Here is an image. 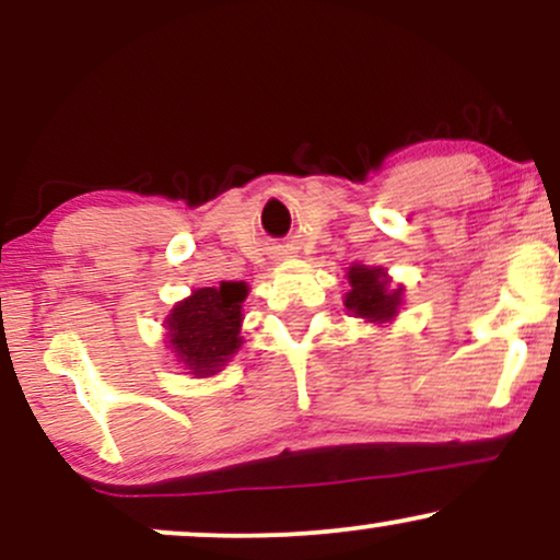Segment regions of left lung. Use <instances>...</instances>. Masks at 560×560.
Segmentation results:
<instances>
[{"mask_svg": "<svg viewBox=\"0 0 560 560\" xmlns=\"http://www.w3.org/2000/svg\"><path fill=\"white\" fill-rule=\"evenodd\" d=\"M347 284L350 289L345 292V307L350 316L363 318L365 324H392L402 307V284H392V276L382 266H361L352 262L347 268Z\"/></svg>", "mask_w": 560, "mask_h": 560, "instance_id": "left-lung-1", "label": "left lung"}]
</instances>
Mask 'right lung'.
I'll list each match as a JSON object with an SVG mask.
<instances>
[{
    "instance_id": "obj_1",
    "label": "right lung",
    "mask_w": 560,
    "mask_h": 560,
    "mask_svg": "<svg viewBox=\"0 0 560 560\" xmlns=\"http://www.w3.org/2000/svg\"><path fill=\"white\" fill-rule=\"evenodd\" d=\"M249 287L244 281H221L218 287L195 289L165 316V347L176 363L195 378L215 376L234 352H240L242 302Z\"/></svg>"
}]
</instances>
